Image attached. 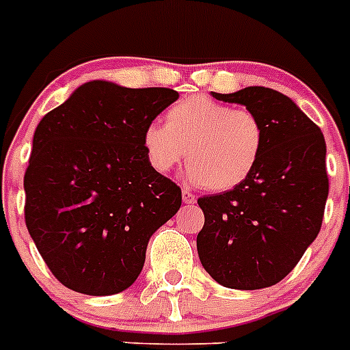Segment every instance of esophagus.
Here are the masks:
<instances>
[{"mask_svg":"<svg viewBox=\"0 0 350 350\" xmlns=\"http://www.w3.org/2000/svg\"><path fill=\"white\" fill-rule=\"evenodd\" d=\"M181 197H183L185 204H193V202H196V196H193L192 192H188V190H183V192H181Z\"/></svg>","mask_w":350,"mask_h":350,"instance_id":"esophagus-1","label":"esophagus"}]
</instances>
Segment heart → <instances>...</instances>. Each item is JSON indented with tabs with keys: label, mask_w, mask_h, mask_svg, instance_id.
<instances>
[{
	"label": "heart",
	"mask_w": 350,
	"mask_h": 350,
	"mask_svg": "<svg viewBox=\"0 0 350 350\" xmlns=\"http://www.w3.org/2000/svg\"><path fill=\"white\" fill-rule=\"evenodd\" d=\"M264 142V124L254 112L208 96L176 103L167 111L165 124L150 123L142 135L154 171H171L187 154V178L213 192L245 183L259 163Z\"/></svg>",
	"instance_id": "b5f03b06"
}]
</instances>
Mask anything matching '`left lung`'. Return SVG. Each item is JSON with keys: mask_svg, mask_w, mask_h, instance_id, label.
<instances>
[{"mask_svg": "<svg viewBox=\"0 0 350 350\" xmlns=\"http://www.w3.org/2000/svg\"><path fill=\"white\" fill-rule=\"evenodd\" d=\"M211 95L254 112L266 142L245 183L197 200L204 213L197 234L200 264L224 287H271L293 271L321 230L329 190L326 141L293 100L271 88Z\"/></svg>", "mask_w": 350, "mask_h": 350, "instance_id": "left-lung-1", "label": "left lung"}]
</instances>
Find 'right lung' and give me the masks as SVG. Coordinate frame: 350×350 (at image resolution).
Wrapping results in <instances>:
<instances>
[{"label": "right lung", "instance_id": "add662e5", "mask_svg": "<svg viewBox=\"0 0 350 350\" xmlns=\"http://www.w3.org/2000/svg\"><path fill=\"white\" fill-rule=\"evenodd\" d=\"M178 96L90 81L36 126L24 217L65 287L88 296L129 288L154 230L178 213L181 188L154 171L142 146L146 126Z\"/></svg>", "mask_w": 350, "mask_h": 350}]
</instances>
